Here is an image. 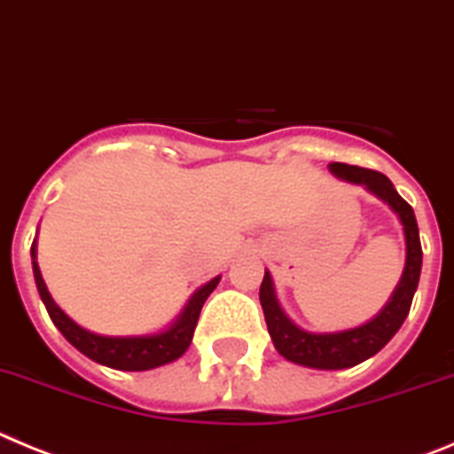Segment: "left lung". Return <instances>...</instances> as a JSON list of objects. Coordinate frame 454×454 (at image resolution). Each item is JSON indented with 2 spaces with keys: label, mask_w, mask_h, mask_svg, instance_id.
<instances>
[{
  "label": "left lung",
  "mask_w": 454,
  "mask_h": 454,
  "mask_svg": "<svg viewBox=\"0 0 454 454\" xmlns=\"http://www.w3.org/2000/svg\"><path fill=\"white\" fill-rule=\"evenodd\" d=\"M330 171L339 181L350 185H362L371 194L385 201L391 210L398 215L405 232V269L395 285L394 294L387 305L375 314L371 321L357 325V328L337 330V333H309L296 325L285 314L276 296L271 273L264 271V280L260 285V303H262L264 318H267L269 334L273 346L285 359L294 364L308 366V369L337 371L350 369V366L373 357L378 350L389 344V339L400 330L411 308L416 287H419L420 264H423V251H420L419 226H416L414 210L410 203L395 192L394 183L380 174V171L364 169V167L344 165V162H330Z\"/></svg>",
  "instance_id": "left-lung-1"
}]
</instances>
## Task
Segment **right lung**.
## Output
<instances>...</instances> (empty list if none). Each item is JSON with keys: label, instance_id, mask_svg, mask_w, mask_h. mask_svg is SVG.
I'll return each mask as SVG.
<instances>
[{"label": "right lung", "instance_id": "1", "mask_svg": "<svg viewBox=\"0 0 454 454\" xmlns=\"http://www.w3.org/2000/svg\"><path fill=\"white\" fill-rule=\"evenodd\" d=\"M35 239L34 247H31V260H34V278L35 287H38L40 298H43L44 308H47L49 317L54 321L56 328L60 330L69 344L74 346L76 350L90 357L97 364L110 366V369L117 371H149L158 369V366H165L174 359L181 357L192 344V337H194V328H197L199 314H201L203 303L206 298L210 296L212 289L217 287L222 276L207 280L203 287H199L197 292L192 294V298L187 301V305L183 308V312L178 314L165 330L151 334H130V337H110V334H97L85 330L83 325H79L74 318H69L63 309L56 305V301L49 294L47 285L43 280V273H40L38 262H35Z\"/></svg>", "mask_w": 454, "mask_h": 454}]
</instances>
